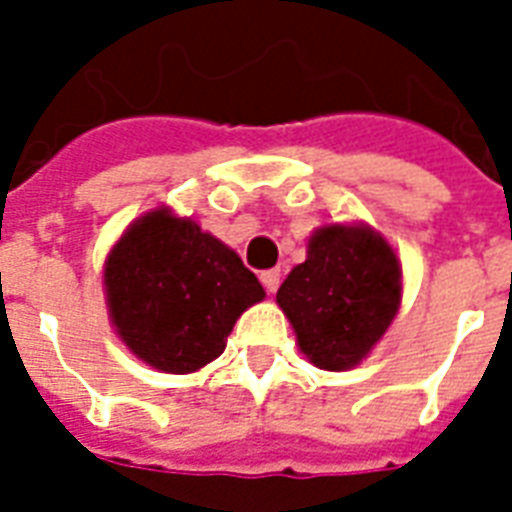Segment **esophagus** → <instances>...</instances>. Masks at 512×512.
<instances>
[{
	"instance_id": "esophagus-1",
	"label": "esophagus",
	"mask_w": 512,
	"mask_h": 512,
	"mask_svg": "<svg viewBox=\"0 0 512 512\" xmlns=\"http://www.w3.org/2000/svg\"><path fill=\"white\" fill-rule=\"evenodd\" d=\"M260 281H263V287L268 295H276V289H279V281H281V271L279 268H271V271H263L260 273Z\"/></svg>"
}]
</instances>
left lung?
Segmentation results:
<instances>
[{"mask_svg": "<svg viewBox=\"0 0 512 512\" xmlns=\"http://www.w3.org/2000/svg\"><path fill=\"white\" fill-rule=\"evenodd\" d=\"M276 303L305 356L321 369H350L385 335L401 303V265L369 228L327 225L308 241Z\"/></svg>", "mask_w": 512, "mask_h": 512, "instance_id": "left-lung-1", "label": "left lung"}]
</instances>
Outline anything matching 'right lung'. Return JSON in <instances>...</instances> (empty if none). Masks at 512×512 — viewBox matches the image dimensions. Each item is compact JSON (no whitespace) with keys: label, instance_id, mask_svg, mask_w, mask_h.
Masks as SVG:
<instances>
[{"label":"right lung","instance_id":"1","mask_svg":"<svg viewBox=\"0 0 512 512\" xmlns=\"http://www.w3.org/2000/svg\"><path fill=\"white\" fill-rule=\"evenodd\" d=\"M106 295L116 332L135 356L188 374L223 353L236 319L265 292L223 241L156 209L111 249Z\"/></svg>","mask_w":512,"mask_h":512}]
</instances>
